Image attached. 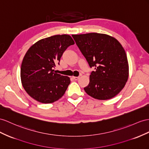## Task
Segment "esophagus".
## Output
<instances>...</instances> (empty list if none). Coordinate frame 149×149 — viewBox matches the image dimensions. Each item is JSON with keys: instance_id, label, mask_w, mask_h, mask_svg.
<instances>
[{"instance_id": "esophagus-1", "label": "esophagus", "mask_w": 149, "mask_h": 149, "mask_svg": "<svg viewBox=\"0 0 149 149\" xmlns=\"http://www.w3.org/2000/svg\"><path fill=\"white\" fill-rule=\"evenodd\" d=\"M73 79L75 80V81H77L78 79H79V77H73Z\"/></svg>"}]
</instances>
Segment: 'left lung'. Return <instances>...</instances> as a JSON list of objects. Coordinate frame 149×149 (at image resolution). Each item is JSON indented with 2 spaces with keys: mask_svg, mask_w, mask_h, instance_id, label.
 Returning a JSON list of instances; mask_svg holds the SVG:
<instances>
[{
  "mask_svg": "<svg viewBox=\"0 0 149 149\" xmlns=\"http://www.w3.org/2000/svg\"><path fill=\"white\" fill-rule=\"evenodd\" d=\"M72 36L89 67L95 69L84 88L86 93L100 100L115 96L125 86L129 72L127 54L120 42L96 33Z\"/></svg>",
  "mask_w": 149,
  "mask_h": 149,
  "instance_id": "obj_1",
  "label": "left lung"
}]
</instances>
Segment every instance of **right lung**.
<instances>
[{"mask_svg": "<svg viewBox=\"0 0 149 149\" xmlns=\"http://www.w3.org/2000/svg\"><path fill=\"white\" fill-rule=\"evenodd\" d=\"M75 43L68 35H55L37 41L22 60L21 79L30 96L41 103L58 100L70 83V78L55 72L63 52Z\"/></svg>", "mask_w": 149, "mask_h": 149, "instance_id": "1", "label": "right lung"}]
</instances>
